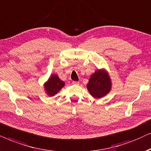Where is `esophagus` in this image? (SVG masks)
Returning <instances> with one entry per match:
<instances>
[{"label":"esophagus","mask_w":151,"mask_h":151,"mask_svg":"<svg viewBox=\"0 0 151 151\" xmlns=\"http://www.w3.org/2000/svg\"><path fill=\"white\" fill-rule=\"evenodd\" d=\"M72 84H74V85H79V82L74 81H72Z\"/></svg>","instance_id":"1"}]
</instances>
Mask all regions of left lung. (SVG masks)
<instances>
[{
	"label": "left lung",
	"instance_id": "8db88e82",
	"mask_svg": "<svg viewBox=\"0 0 151 151\" xmlns=\"http://www.w3.org/2000/svg\"><path fill=\"white\" fill-rule=\"evenodd\" d=\"M87 88L90 94L95 98L106 95L111 89V81L107 72L104 70H96L90 77Z\"/></svg>",
	"mask_w": 151,
	"mask_h": 151
}]
</instances>
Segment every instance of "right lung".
Wrapping results in <instances>:
<instances>
[{
	"label": "right lung",
	"instance_id": "right-lung-1",
	"mask_svg": "<svg viewBox=\"0 0 151 151\" xmlns=\"http://www.w3.org/2000/svg\"><path fill=\"white\" fill-rule=\"evenodd\" d=\"M65 85V83L59 79L57 74H52L45 83V89L49 96H54Z\"/></svg>",
	"mask_w": 151,
	"mask_h": 151
}]
</instances>
